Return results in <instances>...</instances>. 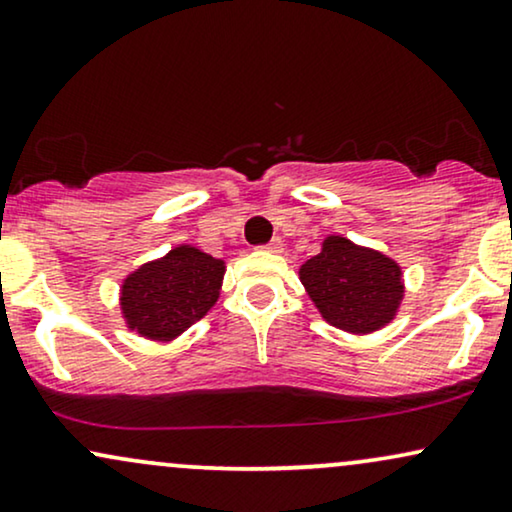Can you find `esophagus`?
<instances>
[{
  "label": "esophagus",
  "mask_w": 512,
  "mask_h": 512,
  "mask_svg": "<svg viewBox=\"0 0 512 512\" xmlns=\"http://www.w3.org/2000/svg\"><path fill=\"white\" fill-rule=\"evenodd\" d=\"M261 249L263 251H270V254H280V251H282V239H273V242L263 244Z\"/></svg>",
  "instance_id": "esophagus-1"
}]
</instances>
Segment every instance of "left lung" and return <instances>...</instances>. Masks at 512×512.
<instances>
[{"label":"left lung","mask_w":512,"mask_h":512,"mask_svg":"<svg viewBox=\"0 0 512 512\" xmlns=\"http://www.w3.org/2000/svg\"><path fill=\"white\" fill-rule=\"evenodd\" d=\"M401 266L380 251L342 235L325 237L323 251L299 268V280L327 323L370 334L394 320L403 299Z\"/></svg>","instance_id":"8db88e82"}]
</instances>
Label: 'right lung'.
<instances>
[{
	"label": "right lung",
	"mask_w": 512,
	"mask_h": 512,
	"mask_svg": "<svg viewBox=\"0 0 512 512\" xmlns=\"http://www.w3.org/2000/svg\"><path fill=\"white\" fill-rule=\"evenodd\" d=\"M225 263L180 244L123 280L125 325L154 342H170L211 311L220 296Z\"/></svg>",
	"instance_id": "1"
}]
</instances>
